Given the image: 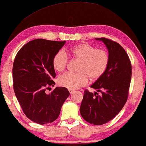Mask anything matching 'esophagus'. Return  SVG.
Listing matches in <instances>:
<instances>
[{
	"label": "esophagus",
	"mask_w": 146,
	"mask_h": 146,
	"mask_svg": "<svg viewBox=\"0 0 146 146\" xmlns=\"http://www.w3.org/2000/svg\"><path fill=\"white\" fill-rule=\"evenodd\" d=\"M68 90H69V92H70V94H72L73 92H74V90H73L69 89Z\"/></svg>",
	"instance_id": "34e87169"
}]
</instances>
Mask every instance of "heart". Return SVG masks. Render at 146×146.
Segmentation results:
<instances>
[{
  "label": "heart",
  "instance_id": "obj_1",
  "mask_svg": "<svg viewBox=\"0 0 146 146\" xmlns=\"http://www.w3.org/2000/svg\"><path fill=\"white\" fill-rule=\"evenodd\" d=\"M70 56L79 62L77 66V73L66 72L58 77V83L60 86L68 89L74 90L84 86L88 82L97 80L107 70L110 60V56L105 49H96L89 43H80L72 48L60 50L54 55L52 64L58 72H62L68 64Z\"/></svg>",
  "mask_w": 146,
  "mask_h": 146
}]
</instances>
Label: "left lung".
Segmentation results:
<instances>
[{"label": "left lung", "instance_id": "left-lung-1", "mask_svg": "<svg viewBox=\"0 0 146 146\" xmlns=\"http://www.w3.org/2000/svg\"><path fill=\"white\" fill-rule=\"evenodd\" d=\"M96 39L106 45L110 60L105 74L90 86L101 94L85 90L80 111L87 122L101 125L112 120L126 103L131 79V64L125 50L118 43L105 37Z\"/></svg>", "mask_w": 146, "mask_h": 146}]
</instances>
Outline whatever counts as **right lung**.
<instances>
[{"instance_id":"1","label":"right lung","mask_w":146,"mask_h":146,"mask_svg":"<svg viewBox=\"0 0 146 146\" xmlns=\"http://www.w3.org/2000/svg\"><path fill=\"white\" fill-rule=\"evenodd\" d=\"M66 41L44 39L32 40L23 45L15 56L13 67V89L24 114L40 125L58 119L62 106L70 95L65 87H56L54 55Z\"/></svg>"}]
</instances>
